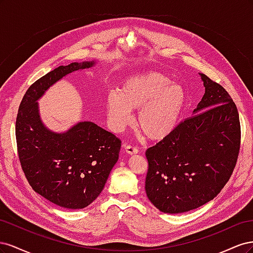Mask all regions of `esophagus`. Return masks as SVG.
Instances as JSON below:
<instances>
[{
	"mask_svg": "<svg viewBox=\"0 0 253 253\" xmlns=\"http://www.w3.org/2000/svg\"><path fill=\"white\" fill-rule=\"evenodd\" d=\"M124 147H125L126 152L127 153V154H129V155L137 154V153H138V148L134 147V145H131V144H124Z\"/></svg>",
	"mask_w": 253,
	"mask_h": 253,
	"instance_id": "1",
	"label": "esophagus"
}]
</instances>
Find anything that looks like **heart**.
I'll return each instance as SVG.
<instances>
[{
	"instance_id": "obj_1",
	"label": "heart",
	"mask_w": 253,
	"mask_h": 253,
	"mask_svg": "<svg viewBox=\"0 0 253 253\" xmlns=\"http://www.w3.org/2000/svg\"><path fill=\"white\" fill-rule=\"evenodd\" d=\"M185 89L159 73L135 76L121 83L105 100V113L115 132L131 125V111H139L136 124L151 140L169 136L178 125L185 105Z\"/></svg>"
}]
</instances>
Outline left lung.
<instances>
[{
	"label": "left lung",
	"mask_w": 253,
	"mask_h": 253,
	"mask_svg": "<svg viewBox=\"0 0 253 253\" xmlns=\"http://www.w3.org/2000/svg\"><path fill=\"white\" fill-rule=\"evenodd\" d=\"M205 95L191 117L145 152V192L164 213H182L213 200L231 177L241 148L239 112L228 91L200 74Z\"/></svg>",
	"instance_id": "8db88e82"
}]
</instances>
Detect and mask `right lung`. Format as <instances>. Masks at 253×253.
Wrapping results in <instances>:
<instances>
[{
	"label": "right lung",
	"mask_w": 253,
	"mask_h": 253,
	"mask_svg": "<svg viewBox=\"0 0 253 253\" xmlns=\"http://www.w3.org/2000/svg\"><path fill=\"white\" fill-rule=\"evenodd\" d=\"M94 64L74 62L38 79L23 97L16 121L19 159L29 185L66 209L85 208L101 193L118 160L121 140L90 121L65 133L51 132L42 124L36 101L67 74Z\"/></svg>",
	"instance_id": "add662e5"
}]
</instances>
